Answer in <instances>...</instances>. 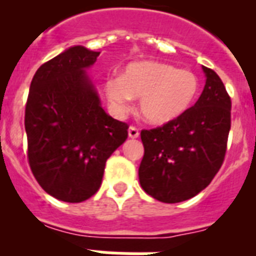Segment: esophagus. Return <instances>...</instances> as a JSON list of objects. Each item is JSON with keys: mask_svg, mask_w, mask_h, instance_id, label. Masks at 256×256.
Listing matches in <instances>:
<instances>
[{"mask_svg": "<svg viewBox=\"0 0 256 256\" xmlns=\"http://www.w3.org/2000/svg\"><path fill=\"white\" fill-rule=\"evenodd\" d=\"M138 130L136 126H130V130H128V136L130 138H138Z\"/></svg>", "mask_w": 256, "mask_h": 256, "instance_id": "esophagus-1", "label": "esophagus"}]
</instances>
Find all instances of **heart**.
Listing matches in <instances>:
<instances>
[{
	"label": "heart",
	"mask_w": 256,
	"mask_h": 256,
	"mask_svg": "<svg viewBox=\"0 0 256 256\" xmlns=\"http://www.w3.org/2000/svg\"><path fill=\"white\" fill-rule=\"evenodd\" d=\"M200 78L188 69L159 61H134L122 76L106 78L104 90L116 114H126L130 100L138 98L142 118L154 126H164L183 116L195 102Z\"/></svg>",
	"instance_id": "heart-1"
}]
</instances>
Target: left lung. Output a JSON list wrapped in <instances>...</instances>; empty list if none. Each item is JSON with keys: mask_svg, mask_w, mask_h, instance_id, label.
I'll return each instance as SVG.
<instances>
[{"mask_svg": "<svg viewBox=\"0 0 256 256\" xmlns=\"http://www.w3.org/2000/svg\"><path fill=\"white\" fill-rule=\"evenodd\" d=\"M206 85L195 106L163 126L142 130L138 180L163 203H179L207 187L223 164L231 128V98L220 77L203 66Z\"/></svg>", "mask_w": 256, "mask_h": 256, "instance_id": "1", "label": "left lung"}]
</instances>
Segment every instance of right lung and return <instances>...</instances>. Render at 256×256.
Segmentation results:
<instances>
[{
  "label": "right lung",
  "mask_w": 256,
  "mask_h": 256,
  "mask_svg": "<svg viewBox=\"0 0 256 256\" xmlns=\"http://www.w3.org/2000/svg\"><path fill=\"white\" fill-rule=\"evenodd\" d=\"M98 54L76 45L41 65L25 108L32 172L46 194L69 203L98 191L106 160L128 138L86 74Z\"/></svg>",
  "instance_id": "add662e5"
}]
</instances>
